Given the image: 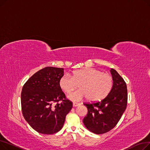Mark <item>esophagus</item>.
Listing matches in <instances>:
<instances>
[{
	"label": "esophagus",
	"mask_w": 150,
	"mask_h": 150,
	"mask_svg": "<svg viewBox=\"0 0 150 150\" xmlns=\"http://www.w3.org/2000/svg\"><path fill=\"white\" fill-rule=\"evenodd\" d=\"M81 104V103H73V106L74 107H76V106H80Z\"/></svg>",
	"instance_id": "esophagus-1"
}]
</instances>
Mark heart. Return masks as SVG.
<instances>
[{"label":"heart","instance_id":"heart-1","mask_svg":"<svg viewBox=\"0 0 150 150\" xmlns=\"http://www.w3.org/2000/svg\"><path fill=\"white\" fill-rule=\"evenodd\" d=\"M59 84L67 93L72 92L78 84L80 89L67 96L70 100L78 101L87 97L89 101H97L108 96L112 89L113 80L111 75L100 70L84 68L74 71L71 75H63L60 78Z\"/></svg>","mask_w":150,"mask_h":150}]
</instances>
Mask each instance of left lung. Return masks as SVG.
Listing matches in <instances>:
<instances>
[{
  "label": "left lung",
  "mask_w": 150,
  "mask_h": 150,
  "mask_svg": "<svg viewBox=\"0 0 150 150\" xmlns=\"http://www.w3.org/2000/svg\"><path fill=\"white\" fill-rule=\"evenodd\" d=\"M113 85L108 95L101 101L84 105L88 114L83 119L86 128L97 134L106 133L114 128L120 120L127 105V87L122 77L111 69Z\"/></svg>",
  "instance_id": "8db88e82"
}]
</instances>
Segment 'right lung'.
I'll use <instances>...</instances> for the list:
<instances>
[{
    "instance_id": "add662e5",
    "label": "right lung",
    "mask_w": 150,
    "mask_h": 150,
    "mask_svg": "<svg viewBox=\"0 0 150 150\" xmlns=\"http://www.w3.org/2000/svg\"><path fill=\"white\" fill-rule=\"evenodd\" d=\"M63 75L64 69L47 67L31 76L23 86V116L39 133L52 134L60 131L72 108L59 84Z\"/></svg>"
}]
</instances>
